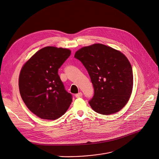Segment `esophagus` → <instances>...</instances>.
Wrapping results in <instances>:
<instances>
[{"instance_id":"1","label":"esophagus","mask_w":159,"mask_h":159,"mask_svg":"<svg viewBox=\"0 0 159 159\" xmlns=\"http://www.w3.org/2000/svg\"><path fill=\"white\" fill-rule=\"evenodd\" d=\"M82 93L81 92H80V93H79L75 94V97L76 98H80V97H82Z\"/></svg>"}]
</instances>
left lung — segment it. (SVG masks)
I'll return each mask as SVG.
<instances>
[{"mask_svg": "<svg viewBox=\"0 0 159 159\" xmlns=\"http://www.w3.org/2000/svg\"><path fill=\"white\" fill-rule=\"evenodd\" d=\"M74 56L82 63L91 77L94 94L89 103L93 110L111 115L122 109L133 88L132 66L127 57L102 44L83 47Z\"/></svg>", "mask_w": 159, "mask_h": 159, "instance_id": "1", "label": "left lung"}]
</instances>
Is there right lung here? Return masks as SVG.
Listing matches in <instances>:
<instances>
[{"mask_svg":"<svg viewBox=\"0 0 159 159\" xmlns=\"http://www.w3.org/2000/svg\"><path fill=\"white\" fill-rule=\"evenodd\" d=\"M70 54L68 49L45 47L21 68L19 76L21 98L27 108L42 119L60 118L71 103V94L66 91L57 74Z\"/></svg>","mask_w":159,"mask_h":159,"instance_id":"add662e5","label":"right lung"}]
</instances>
